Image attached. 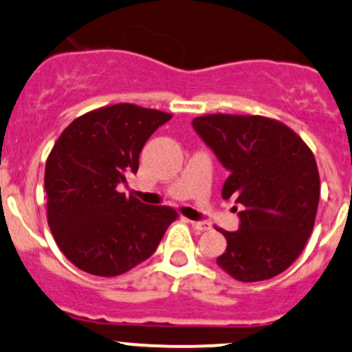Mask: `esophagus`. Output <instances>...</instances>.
<instances>
[{"mask_svg":"<svg viewBox=\"0 0 352 352\" xmlns=\"http://www.w3.org/2000/svg\"><path fill=\"white\" fill-rule=\"evenodd\" d=\"M190 226H192L194 230H197V232H206V230H209V223L206 221H190Z\"/></svg>","mask_w":352,"mask_h":352,"instance_id":"34e87169","label":"esophagus"}]
</instances>
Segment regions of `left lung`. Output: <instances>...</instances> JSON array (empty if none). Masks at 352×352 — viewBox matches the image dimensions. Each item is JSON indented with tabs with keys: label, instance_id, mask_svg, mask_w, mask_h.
<instances>
[{
	"label": "left lung",
	"instance_id": "8db88e82",
	"mask_svg": "<svg viewBox=\"0 0 352 352\" xmlns=\"http://www.w3.org/2000/svg\"><path fill=\"white\" fill-rule=\"evenodd\" d=\"M192 127L230 172L223 199L243 209L239 230L223 232L228 245L216 264L242 283L281 274L315 225L320 177L311 150L285 124L262 116L211 113L196 117Z\"/></svg>",
	"mask_w": 352,
	"mask_h": 352
}]
</instances>
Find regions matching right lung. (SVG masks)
<instances>
[{"instance_id":"right-lung-1","label":"right lung","mask_w":352,"mask_h":352,"mask_svg":"<svg viewBox=\"0 0 352 352\" xmlns=\"http://www.w3.org/2000/svg\"><path fill=\"white\" fill-rule=\"evenodd\" d=\"M166 112L117 104L74 119L45 162L47 223L71 264L113 278L153 255L170 223L168 206H148L119 192L138 172L148 138Z\"/></svg>"}]
</instances>
